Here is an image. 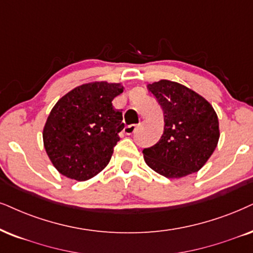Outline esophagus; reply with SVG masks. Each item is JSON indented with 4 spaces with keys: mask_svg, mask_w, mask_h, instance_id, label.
Returning a JSON list of instances; mask_svg holds the SVG:
<instances>
[{
    "mask_svg": "<svg viewBox=\"0 0 253 253\" xmlns=\"http://www.w3.org/2000/svg\"><path fill=\"white\" fill-rule=\"evenodd\" d=\"M137 128L136 125H129V126H126L124 128V132L125 134H127V135H130V134H133L134 132H135Z\"/></svg>",
    "mask_w": 253,
    "mask_h": 253,
    "instance_id": "esophagus-1",
    "label": "esophagus"
}]
</instances>
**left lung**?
<instances>
[{
    "label": "left lung",
    "mask_w": 253,
    "mask_h": 253,
    "mask_svg": "<svg viewBox=\"0 0 253 253\" xmlns=\"http://www.w3.org/2000/svg\"><path fill=\"white\" fill-rule=\"evenodd\" d=\"M147 87L165 117L161 139L142 150L147 166L168 178L198 171L218 143L219 123L213 107L202 95L176 82L162 79Z\"/></svg>",
    "instance_id": "left-lung-1"
}]
</instances>
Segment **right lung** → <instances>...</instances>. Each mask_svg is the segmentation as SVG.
<instances>
[{"instance_id": "1", "label": "right lung", "mask_w": 253, "mask_h": 253, "mask_svg": "<svg viewBox=\"0 0 253 253\" xmlns=\"http://www.w3.org/2000/svg\"><path fill=\"white\" fill-rule=\"evenodd\" d=\"M123 92L119 83L92 82L57 101L44 126L43 142L60 174L86 181L108 165L125 127L123 112L112 100Z\"/></svg>"}]
</instances>
